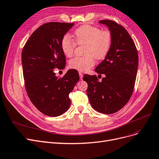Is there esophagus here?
Returning a JSON list of instances; mask_svg holds the SVG:
<instances>
[{
	"mask_svg": "<svg viewBox=\"0 0 159 159\" xmlns=\"http://www.w3.org/2000/svg\"><path fill=\"white\" fill-rule=\"evenodd\" d=\"M79 76H80V80H82V78H83V73H82V72H79Z\"/></svg>",
	"mask_w": 159,
	"mask_h": 159,
	"instance_id": "obj_1",
	"label": "esophagus"
}]
</instances>
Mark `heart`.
<instances>
[{
  "instance_id": "obj_1",
  "label": "heart",
  "mask_w": 159,
  "mask_h": 159,
  "mask_svg": "<svg viewBox=\"0 0 159 159\" xmlns=\"http://www.w3.org/2000/svg\"><path fill=\"white\" fill-rule=\"evenodd\" d=\"M74 41L68 36L61 40L60 47L65 56L71 57L76 45H85L82 57H75L69 61V66L73 70L86 71L95 64V58L102 60L108 55L112 45V34L108 30H101L98 27L89 25H82L73 33Z\"/></svg>"
}]
</instances>
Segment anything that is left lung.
Listing matches in <instances>:
<instances>
[{
	"mask_svg": "<svg viewBox=\"0 0 159 159\" xmlns=\"http://www.w3.org/2000/svg\"><path fill=\"white\" fill-rule=\"evenodd\" d=\"M99 23L108 27L112 41L105 60L95 71L104 74L99 81L95 75H84L88 83L87 95L92 107L106 114L118 112L125 106L133 94L139 66V55L134 42L125 28L111 20Z\"/></svg>",
	"mask_w": 159,
	"mask_h": 159,
	"instance_id": "left-lung-1",
	"label": "left lung"
}]
</instances>
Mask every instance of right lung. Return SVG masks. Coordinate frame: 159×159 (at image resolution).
Returning <instances> with one entry per match:
<instances>
[{
  "mask_svg": "<svg viewBox=\"0 0 159 159\" xmlns=\"http://www.w3.org/2000/svg\"><path fill=\"white\" fill-rule=\"evenodd\" d=\"M74 23H47L34 31L22 51V66L27 94L33 105L47 116L56 117L70 107L69 94L79 80L77 70L58 77L55 69L63 70L66 57L61 40Z\"/></svg>",
  "mask_w": 159,
  "mask_h": 159,
  "instance_id": "add662e5",
  "label": "right lung"
}]
</instances>
